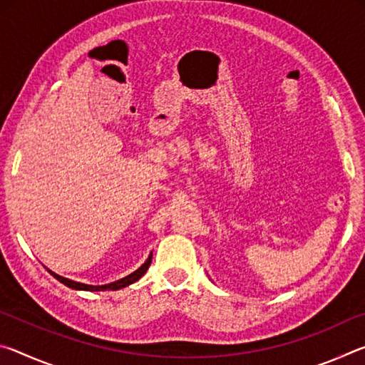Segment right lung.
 Instances as JSON below:
<instances>
[{
	"label": "right lung",
	"instance_id": "right-lung-1",
	"mask_svg": "<svg viewBox=\"0 0 365 365\" xmlns=\"http://www.w3.org/2000/svg\"><path fill=\"white\" fill-rule=\"evenodd\" d=\"M151 259H153V252H150V256H148V259L145 261V264L141 265V267H138L135 272H132L130 275L123 277V279L120 280H115V282H110L108 283V285H86V283H80V282H73L71 279H66V277H61L58 274H54L53 270H48L49 274H51L54 279L59 280L61 283H64L66 287H69L72 289H78V292H115V289H120V288H125L128 285H132V283H135L137 280H140L141 277H143L146 274L148 267H150L151 264Z\"/></svg>",
	"mask_w": 365,
	"mask_h": 365
}]
</instances>
